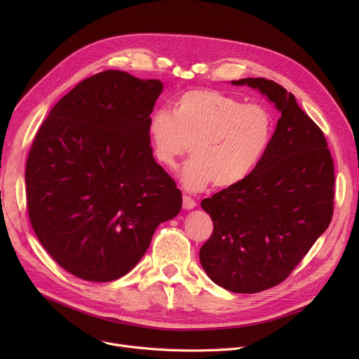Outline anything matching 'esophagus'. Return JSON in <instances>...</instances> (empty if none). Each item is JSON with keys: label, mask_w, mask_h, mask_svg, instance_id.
I'll return each instance as SVG.
<instances>
[{"label": "esophagus", "mask_w": 359, "mask_h": 359, "mask_svg": "<svg viewBox=\"0 0 359 359\" xmlns=\"http://www.w3.org/2000/svg\"><path fill=\"white\" fill-rule=\"evenodd\" d=\"M195 206H196V202H195L191 196L183 195V208H184V210L189 211V210H194Z\"/></svg>", "instance_id": "obj_1"}]
</instances>
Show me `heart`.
<instances>
[{
    "mask_svg": "<svg viewBox=\"0 0 359 359\" xmlns=\"http://www.w3.org/2000/svg\"><path fill=\"white\" fill-rule=\"evenodd\" d=\"M273 128V116L265 106L244 104L208 88L182 93L173 111L157 107L147 121L153 154L163 167L176 168L191 144L192 158L179 179L192 192L212 183L230 189L246 180L265 156Z\"/></svg>",
    "mask_w": 359,
    "mask_h": 359,
    "instance_id": "1",
    "label": "heart"
}]
</instances>
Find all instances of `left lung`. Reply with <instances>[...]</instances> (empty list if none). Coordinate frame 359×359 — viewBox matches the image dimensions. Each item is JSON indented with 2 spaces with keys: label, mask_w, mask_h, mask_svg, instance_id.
<instances>
[{
  "label": "left lung",
  "mask_w": 359,
  "mask_h": 359,
  "mask_svg": "<svg viewBox=\"0 0 359 359\" xmlns=\"http://www.w3.org/2000/svg\"><path fill=\"white\" fill-rule=\"evenodd\" d=\"M231 84L257 90L280 118L255 172L201 202L214 231L199 260L217 285L253 294L280 284L329 227L334 168L323 132L294 94L266 79Z\"/></svg>",
  "instance_id": "left-lung-1"
}]
</instances>
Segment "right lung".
Here are the masks:
<instances>
[{
  "label": "right lung",
  "instance_id": "add662e5",
  "mask_svg": "<svg viewBox=\"0 0 359 359\" xmlns=\"http://www.w3.org/2000/svg\"><path fill=\"white\" fill-rule=\"evenodd\" d=\"M161 91L160 80L103 71L65 94L37 130L25 175L29 218L74 276L126 275L158 225L180 212L182 194L147 134Z\"/></svg>",
  "mask_w": 359,
  "mask_h": 359
}]
</instances>
